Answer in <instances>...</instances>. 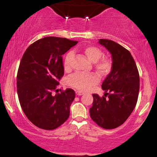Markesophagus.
I'll return each instance as SVG.
<instances>
[{"label":"esophagus","mask_w":157,"mask_h":157,"mask_svg":"<svg viewBox=\"0 0 157 157\" xmlns=\"http://www.w3.org/2000/svg\"><path fill=\"white\" fill-rule=\"evenodd\" d=\"M76 95H78V96H81V95H83V92L80 91H76Z\"/></svg>","instance_id":"esophagus-1"}]
</instances>
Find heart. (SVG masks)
Returning a JSON list of instances; mask_svg holds the SVG:
<instances>
[{"instance_id": "1", "label": "heart", "mask_w": 157, "mask_h": 157, "mask_svg": "<svg viewBox=\"0 0 157 157\" xmlns=\"http://www.w3.org/2000/svg\"><path fill=\"white\" fill-rule=\"evenodd\" d=\"M84 53L89 61L95 63V67L98 72L101 75H106L111 71V62L109 59H103L99 61L103 56V52L100 48L96 46H88L84 49ZM72 53H67L64 60V67L68 68L70 67V61L72 57ZM98 77L94 73L83 74V73H76L68 78V84L77 89L81 91H86L89 89L91 86L98 82Z\"/></svg>"}]
</instances>
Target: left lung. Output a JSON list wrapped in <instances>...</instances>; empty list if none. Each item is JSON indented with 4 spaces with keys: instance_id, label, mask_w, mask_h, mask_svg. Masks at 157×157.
<instances>
[{
    "instance_id": "obj_1",
    "label": "left lung",
    "mask_w": 157,
    "mask_h": 157,
    "mask_svg": "<svg viewBox=\"0 0 157 157\" xmlns=\"http://www.w3.org/2000/svg\"><path fill=\"white\" fill-rule=\"evenodd\" d=\"M111 55L112 67L103 81L104 96L93 94L90 117L101 127L112 129L123 124L136 106L139 91V74L132 54L113 40L100 39Z\"/></svg>"
}]
</instances>
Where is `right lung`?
<instances>
[{
    "label": "right lung",
    "instance_id": "add662e5",
    "mask_svg": "<svg viewBox=\"0 0 157 157\" xmlns=\"http://www.w3.org/2000/svg\"><path fill=\"white\" fill-rule=\"evenodd\" d=\"M78 41L59 37L36 40L25 51L17 74V92L21 108L37 127L55 129L68 119L75 92L66 89L52 95L63 76L62 55Z\"/></svg>",
    "mask_w": 157,
    "mask_h": 157
}]
</instances>
